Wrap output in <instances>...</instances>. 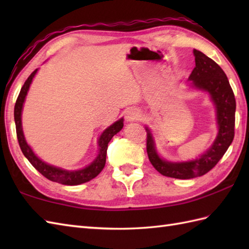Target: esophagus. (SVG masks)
Segmentation results:
<instances>
[{
	"label": "esophagus",
	"mask_w": 249,
	"mask_h": 249,
	"mask_svg": "<svg viewBox=\"0 0 249 249\" xmlns=\"http://www.w3.org/2000/svg\"><path fill=\"white\" fill-rule=\"evenodd\" d=\"M139 116H140V112H139V110H137V109H129L127 112H126V120H127L128 122H133V121H136V120H138L139 119Z\"/></svg>",
	"instance_id": "34e87169"
}]
</instances>
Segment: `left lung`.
Wrapping results in <instances>:
<instances>
[{"label":"left lung","instance_id":"8db88e82","mask_svg":"<svg viewBox=\"0 0 249 249\" xmlns=\"http://www.w3.org/2000/svg\"><path fill=\"white\" fill-rule=\"evenodd\" d=\"M196 67L189 76L196 89L208 91L216 106L218 135L213 145L200 158L186 162L161 160L155 150L149 128H146V152L149 160L160 174L174 178H194L208 173L216 166L234 138L235 98L225 71L217 63L202 52L194 50Z\"/></svg>","mask_w":249,"mask_h":249}]
</instances>
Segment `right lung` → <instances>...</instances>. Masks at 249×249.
I'll use <instances>...</instances> for the list:
<instances>
[{
	"label": "right lung",
	"instance_id": "obj_1",
	"mask_svg": "<svg viewBox=\"0 0 249 249\" xmlns=\"http://www.w3.org/2000/svg\"><path fill=\"white\" fill-rule=\"evenodd\" d=\"M37 70H35L33 72L31 73L29 78L26 79L23 87L21 88V91L18 95V98L16 100L15 104V110H14V115H15V123H16V133H17V138L20 145V149L22 151L23 155L28 158V160L32 163L37 171H39L45 178L52 182H56L63 185H79L82 183L89 182V179L96 178L100 171L103 170L106 163V156H107V150H108V143L110 140L112 139V137L116 135L119 131L123 128V119L119 120L115 122L113 125H111L110 127L106 129L104 133L100 136L98 140V145H99V152L98 156L96 157L91 165L86 167L81 170L77 171H68V170H63V169L56 168L53 166H50L48 163L41 161L38 157H37L33 151H32L31 147L26 143L24 139L23 131H22V126H21V111H22V106L24 103V98L26 96V93L29 91L30 84L32 82V79L34 78Z\"/></svg>",
	"mask_w": 249,
	"mask_h": 249
}]
</instances>
